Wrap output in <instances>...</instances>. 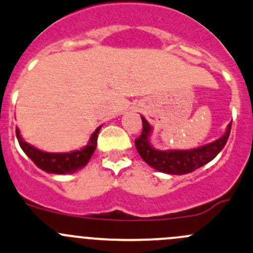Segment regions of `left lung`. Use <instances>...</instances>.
I'll use <instances>...</instances> for the list:
<instances>
[{
  "label": "left lung",
  "mask_w": 253,
  "mask_h": 253,
  "mask_svg": "<svg viewBox=\"0 0 253 253\" xmlns=\"http://www.w3.org/2000/svg\"><path fill=\"white\" fill-rule=\"evenodd\" d=\"M141 119L143 129H142L141 136L134 139V144H136L139 156L152 168L167 174H175V175L194 171L195 169L212 161L225 147L227 139H229L230 131H231V124H229L224 136L211 143L194 149L159 151V149L153 148L149 143V133H151L152 128L144 117H141Z\"/></svg>",
  "instance_id": "8db88e82"
}]
</instances>
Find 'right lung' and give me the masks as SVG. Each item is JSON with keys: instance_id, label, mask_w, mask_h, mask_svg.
Returning a JSON list of instances; mask_svg holds the SVG:
<instances>
[{"instance_id": "1", "label": "right lung", "mask_w": 253, "mask_h": 253, "mask_svg": "<svg viewBox=\"0 0 253 253\" xmlns=\"http://www.w3.org/2000/svg\"><path fill=\"white\" fill-rule=\"evenodd\" d=\"M100 128H101V126L95 129V132L90 137L89 143L84 148H82L80 151L69 152V153H48V152H43L24 142L22 139L21 134H19L18 128L16 129V134L21 148L23 149L24 153L33 161V163L38 168L46 171V173L68 174L74 173V171L79 170V169L84 168L86 166L87 162L91 158L92 153L95 152V148H96L97 134H99Z\"/></svg>"}]
</instances>
